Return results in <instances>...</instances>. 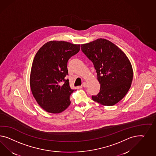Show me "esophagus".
<instances>
[{
  "instance_id": "34e87169",
  "label": "esophagus",
  "mask_w": 156,
  "mask_h": 156,
  "mask_svg": "<svg viewBox=\"0 0 156 156\" xmlns=\"http://www.w3.org/2000/svg\"><path fill=\"white\" fill-rule=\"evenodd\" d=\"M82 86H83V87H86L87 86V83H86V82H83V84H82Z\"/></svg>"
}]
</instances>
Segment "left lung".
Wrapping results in <instances>:
<instances>
[{
    "instance_id": "8db88e82",
    "label": "left lung",
    "mask_w": 156,
    "mask_h": 156,
    "mask_svg": "<svg viewBox=\"0 0 156 156\" xmlns=\"http://www.w3.org/2000/svg\"><path fill=\"white\" fill-rule=\"evenodd\" d=\"M84 55L93 63L101 84L92 99L102 105H113L121 101L131 87L133 70L126 54L104 38L81 45Z\"/></svg>"
}]
</instances>
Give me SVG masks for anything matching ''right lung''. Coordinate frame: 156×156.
Returning <instances> with one entry per match:
<instances>
[{"instance_id":"add662e5","label":"right lung","mask_w":156,"mask_h":156,"mask_svg":"<svg viewBox=\"0 0 156 156\" xmlns=\"http://www.w3.org/2000/svg\"><path fill=\"white\" fill-rule=\"evenodd\" d=\"M80 45L51 41L45 44L34 58L30 76L32 94L40 106L52 114L61 113L70 105L72 90L67 61L80 50Z\"/></svg>"}]
</instances>
